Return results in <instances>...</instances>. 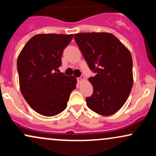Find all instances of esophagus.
I'll return each instance as SVG.
<instances>
[{"mask_svg":"<svg viewBox=\"0 0 156 156\" xmlns=\"http://www.w3.org/2000/svg\"><path fill=\"white\" fill-rule=\"evenodd\" d=\"M83 80H84V77L83 76H81V77H80V78H77V80H78V83H81V82L83 81Z\"/></svg>","mask_w":156,"mask_h":156,"instance_id":"obj_1","label":"esophagus"}]
</instances>
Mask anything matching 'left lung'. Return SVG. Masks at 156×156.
Segmentation results:
<instances>
[{
    "instance_id": "1",
    "label": "left lung",
    "mask_w": 156,
    "mask_h": 156,
    "mask_svg": "<svg viewBox=\"0 0 156 156\" xmlns=\"http://www.w3.org/2000/svg\"><path fill=\"white\" fill-rule=\"evenodd\" d=\"M90 69L96 73L89 80L93 94L86 98L91 110L110 116L120 109L133 87V61L128 49L110 33H80L74 35Z\"/></svg>"
}]
</instances>
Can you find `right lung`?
<instances>
[{"label": "right lung", "mask_w": 156, "mask_h": 156, "mask_svg": "<svg viewBox=\"0 0 156 156\" xmlns=\"http://www.w3.org/2000/svg\"><path fill=\"white\" fill-rule=\"evenodd\" d=\"M73 34H40L23 47L17 62L20 88L27 103L35 112L53 117L67 108L75 76L58 73L62 55Z\"/></svg>", "instance_id": "add662e5"}]
</instances>
